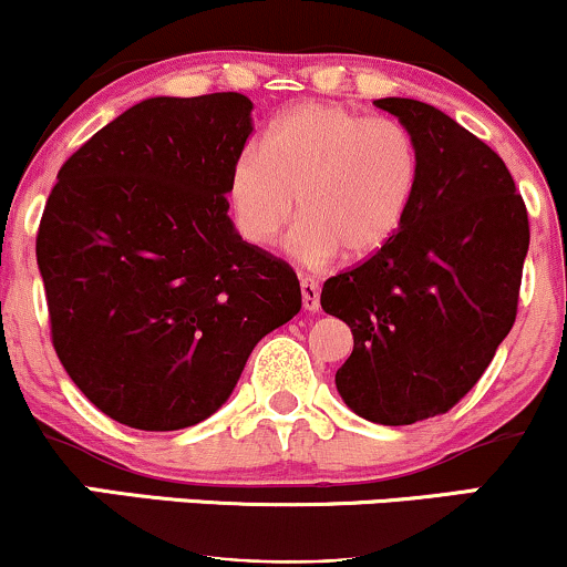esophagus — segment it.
Wrapping results in <instances>:
<instances>
[{
	"mask_svg": "<svg viewBox=\"0 0 567 567\" xmlns=\"http://www.w3.org/2000/svg\"><path fill=\"white\" fill-rule=\"evenodd\" d=\"M301 301L306 311H320V285L311 277H301Z\"/></svg>",
	"mask_w": 567,
	"mask_h": 567,
	"instance_id": "obj_1",
	"label": "esophagus"
}]
</instances>
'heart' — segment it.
<instances>
[{"label":"heart","mask_w":567,"mask_h":567,"mask_svg":"<svg viewBox=\"0 0 567 567\" xmlns=\"http://www.w3.org/2000/svg\"><path fill=\"white\" fill-rule=\"evenodd\" d=\"M419 184V148L405 125L330 103L279 114L261 148L234 159L226 199L245 243L269 247L298 216L290 252L324 266L338 252L368 261L394 239Z\"/></svg>","instance_id":"1"}]
</instances>
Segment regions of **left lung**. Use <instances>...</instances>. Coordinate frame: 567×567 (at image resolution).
<instances>
[{
    "label": "left lung",
    "instance_id": "1",
    "mask_svg": "<svg viewBox=\"0 0 567 567\" xmlns=\"http://www.w3.org/2000/svg\"><path fill=\"white\" fill-rule=\"evenodd\" d=\"M419 148V184L394 239L324 282L320 303L351 328L336 389L362 419L405 426L447 413L517 317L530 229L504 159L440 109L373 101Z\"/></svg>",
    "mask_w": 567,
    "mask_h": 567
}]
</instances>
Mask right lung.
Listing matches in <instances>:
<instances>
[{
    "instance_id": "add662e5",
    "label": "right lung",
    "mask_w": 567,
    "mask_h": 567,
    "mask_svg": "<svg viewBox=\"0 0 567 567\" xmlns=\"http://www.w3.org/2000/svg\"><path fill=\"white\" fill-rule=\"evenodd\" d=\"M250 112L239 93L146 97L58 173L37 234L53 347L120 424L210 419L256 343L301 311L296 271L229 218Z\"/></svg>"
}]
</instances>
